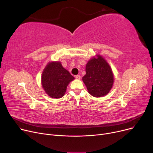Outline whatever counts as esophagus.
I'll use <instances>...</instances> for the list:
<instances>
[{
	"label": "esophagus",
	"instance_id": "1",
	"mask_svg": "<svg viewBox=\"0 0 153 153\" xmlns=\"http://www.w3.org/2000/svg\"><path fill=\"white\" fill-rule=\"evenodd\" d=\"M75 77H76V79H81V76H80V75L75 76Z\"/></svg>",
	"mask_w": 153,
	"mask_h": 153
}]
</instances>
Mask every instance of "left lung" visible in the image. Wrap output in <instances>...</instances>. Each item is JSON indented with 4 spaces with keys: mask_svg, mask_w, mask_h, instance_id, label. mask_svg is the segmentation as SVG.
Wrapping results in <instances>:
<instances>
[{
    "mask_svg": "<svg viewBox=\"0 0 153 153\" xmlns=\"http://www.w3.org/2000/svg\"><path fill=\"white\" fill-rule=\"evenodd\" d=\"M94 58L87 62L85 75L82 81L89 93L95 97L107 95L114 84V75L111 69L102 56Z\"/></svg>",
    "mask_w": 153,
    "mask_h": 153,
    "instance_id": "left-lung-1",
    "label": "left lung"
}]
</instances>
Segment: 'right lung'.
<instances>
[{
	"label": "right lung",
	"mask_w": 153,
	"mask_h": 153,
	"mask_svg": "<svg viewBox=\"0 0 153 153\" xmlns=\"http://www.w3.org/2000/svg\"><path fill=\"white\" fill-rule=\"evenodd\" d=\"M74 77L64 69L60 62L48 63L42 78V86L46 93L52 98L59 99L64 96L69 83Z\"/></svg>",
	"instance_id": "right-lung-1"
}]
</instances>
